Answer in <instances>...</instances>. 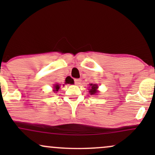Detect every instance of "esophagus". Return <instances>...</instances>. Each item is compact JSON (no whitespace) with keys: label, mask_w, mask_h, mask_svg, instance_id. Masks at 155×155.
Instances as JSON below:
<instances>
[{"label":"esophagus","mask_w":155,"mask_h":155,"mask_svg":"<svg viewBox=\"0 0 155 155\" xmlns=\"http://www.w3.org/2000/svg\"><path fill=\"white\" fill-rule=\"evenodd\" d=\"M74 82H75L76 85H79L81 82V80L79 79H74Z\"/></svg>","instance_id":"34e87169"}]
</instances>
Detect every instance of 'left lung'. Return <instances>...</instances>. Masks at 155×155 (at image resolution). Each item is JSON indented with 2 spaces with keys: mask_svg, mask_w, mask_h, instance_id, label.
<instances>
[{
  "mask_svg": "<svg viewBox=\"0 0 155 155\" xmlns=\"http://www.w3.org/2000/svg\"><path fill=\"white\" fill-rule=\"evenodd\" d=\"M90 87H90V89H89V90H90V95H95V94H96L97 92V89L98 87H97V84H90Z\"/></svg>",
  "mask_w": 155,
  "mask_h": 155,
  "instance_id": "obj_1",
  "label": "left lung"
}]
</instances>
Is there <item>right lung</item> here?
<instances>
[{
	"instance_id": "add662e5",
	"label": "right lung",
	"mask_w": 155,
	"mask_h": 155,
	"mask_svg": "<svg viewBox=\"0 0 155 155\" xmlns=\"http://www.w3.org/2000/svg\"><path fill=\"white\" fill-rule=\"evenodd\" d=\"M66 83H68V84H69V83H70V84H73V83H74V80H73V79L68 80V81H66ZM54 87V92H58V90H59V89H60V85H59V84H55Z\"/></svg>"
}]
</instances>
